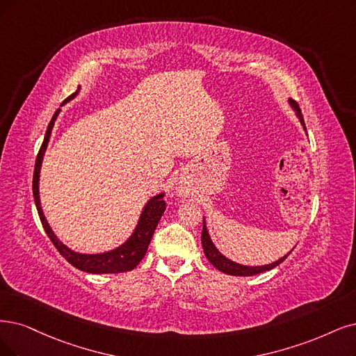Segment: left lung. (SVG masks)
Masks as SVG:
<instances>
[{"mask_svg": "<svg viewBox=\"0 0 356 356\" xmlns=\"http://www.w3.org/2000/svg\"><path fill=\"white\" fill-rule=\"evenodd\" d=\"M291 104L295 107V110H296V113H298V115H299L300 123L304 124V129L307 130L305 122H304V115H302V113H300V108H299L298 102H295V101L291 99ZM201 241H202V248H204V252H205L208 261L211 262V264H213L217 270H220V271H222V273H226V274H230V275H255V274H259V273H264V271H268V270H271V268H274V267H277L279 264H282V262H283L289 255H291V252H289V254H287L286 257H283L282 259L275 261V262H273V264H268V266L246 267V266L236 264V262L227 259L226 257H222V255L217 251L216 246H214L213 242H211V239H209L205 225H204V227H202Z\"/></svg>", "mask_w": 356, "mask_h": 356, "instance_id": "obj_1", "label": "left lung"}]
</instances>
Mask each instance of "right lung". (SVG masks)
Instances as JSON below:
<instances>
[{"instance_id": "1", "label": "right lung", "mask_w": 356, "mask_h": 356, "mask_svg": "<svg viewBox=\"0 0 356 356\" xmlns=\"http://www.w3.org/2000/svg\"><path fill=\"white\" fill-rule=\"evenodd\" d=\"M77 94V90L74 94H72L69 98H65V101L72 99L74 95ZM64 101V102H65ZM60 110L56 111V114L52 115L51 122L48 124L47 134L44 138V142L39 148V152L36 155V161H35V171H33V181H32V191H33V198H35V204H36V209L39 218H41L42 227L45 230V233L48 234L49 241L54 243L57 251L63 255V258L67 259L73 267H76L77 270H82L86 273H94V274H108V273H124V271H130L134 270L140 259L145 257L148 251L149 242L152 239V234L155 232V227L160 221L161 216L164 214L167 204L163 200L164 195L160 193L155 198H152L148 205L145 207L143 213L140 216L139 225L135 230V233L131 234V238L122 245L120 248L114 249L111 252L107 254H97V255H82L70 251L69 248H65L61 242H58V239L52 233V230L49 229L48 222L42 214V208H41V202H39V191H38V181H39V170H41V163H42V156L45 152V148L48 145V139L51 135L52 126H54V120L57 118Z\"/></svg>"}]
</instances>
